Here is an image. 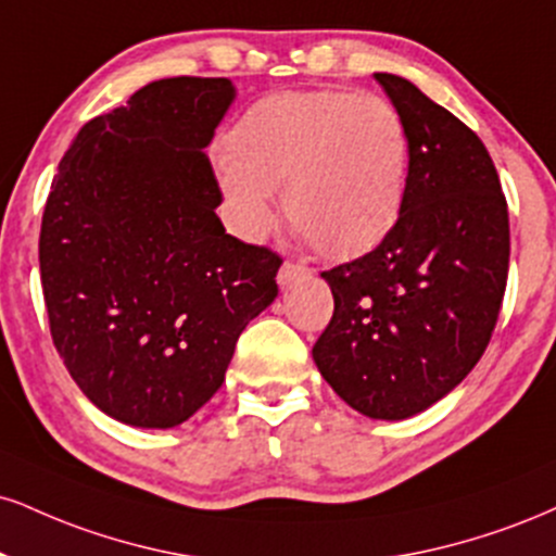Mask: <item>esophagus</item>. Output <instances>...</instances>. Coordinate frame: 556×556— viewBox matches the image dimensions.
<instances>
[{
    "label": "esophagus",
    "instance_id": "1",
    "mask_svg": "<svg viewBox=\"0 0 556 556\" xmlns=\"http://www.w3.org/2000/svg\"><path fill=\"white\" fill-rule=\"evenodd\" d=\"M313 269L305 264H298V261H285L282 266H279V274H277V282L279 285H292L295 279H303V277H311Z\"/></svg>",
    "mask_w": 556,
    "mask_h": 556
}]
</instances>
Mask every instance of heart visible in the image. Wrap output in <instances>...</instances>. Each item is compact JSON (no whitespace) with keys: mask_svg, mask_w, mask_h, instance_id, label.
<instances>
[{"mask_svg":"<svg viewBox=\"0 0 556 556\" xmlns=\"http://www.w3.org/2000/svg\"><path fill=\"white\" fill-rule=\"evenodd\" d=\"M409 131L372 92L305 90L256 100L227 134L219 186L232 225L261 238L282 189L290 225L318 253L357 258L399 223L409 178Z\"/></svg>","mask_w":556,"mask_h":556,"instance_id":"1","label":"heart"}]
</instances>
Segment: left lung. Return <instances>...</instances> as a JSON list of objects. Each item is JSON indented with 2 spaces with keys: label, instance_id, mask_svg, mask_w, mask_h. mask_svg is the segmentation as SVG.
I'll use <instances>...</instances> for the list:
<instances>
[{
  "label": "left lung",
  "instance_id": "8db88e82",
  "mask_svg": "<svg viewBox=\"0 0 556 556\" xmlns=\"http://www.w3.org/2000/svg\"><path fill=\"white\" fill-rule=\"evenodd\" d=\"M376 79L409 131L404 210L370 253L320 271L333 316L313 359L352 409L406 419L451 393L490 344L510 219L477 134L409 79L386 72Z\"/></svg>",
  "mask_w": 556,
  "mask_h": 556
}]
</instances>
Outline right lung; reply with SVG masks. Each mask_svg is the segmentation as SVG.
<instances>
[{
    "label": "right lung",
    "mask_w": 556,
    "mask_h": 556,
    "mask_svg": "<svg viewBox=\"0 0 556 556\" xmlns=\"http://www.w3.org/2000/svg\"><path fill=\"white\" fill-rule=\"evenodd\" d=\"M225 77L144 85L79 129L46 199L38 261L51 339L79 391L134 427H176L219 391L238 337L277 298L282 256L227 236L204 147Z\"/></svg>",
    "instance_id": "obj_1"
}]
</instances>
